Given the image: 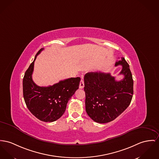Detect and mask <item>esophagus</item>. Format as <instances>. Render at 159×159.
<instances>
[{
  "instance_id": "1",
  "label": "esophagus",
  "mask_w": 159,
  "mask_h": 159,
  "mask_svg": "<svg viewBox=\"0 0 159 159\" xmlns=\"http://www.w3.org/2000/svg\"><path fill=\"white\" fill-rule=\"evenodd\" d=\"M84 87V81H83V80H81L80 81V89H83Z\"/></svg>"
}]
</instances>
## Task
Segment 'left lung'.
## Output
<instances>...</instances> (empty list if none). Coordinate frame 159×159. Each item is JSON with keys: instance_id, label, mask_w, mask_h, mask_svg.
<instances>
[{"instance_id": "1", "label": "left lung", "mask_w": 159, "mask_h": 159, "mask_svg": "<svg viewBox=\"0 0 159 159\" xmlns=\"http://www.w3.org/2000/svg\"><path fill=\"white\" fill-rule=\"evenodd\" d=\"M122 66L120 81L110 73L89 72L84 76L85 111L96 122L104 124L119 116L129 106L133 95V80L124 57L115 66Z\"/></svg>"}]
</instances>
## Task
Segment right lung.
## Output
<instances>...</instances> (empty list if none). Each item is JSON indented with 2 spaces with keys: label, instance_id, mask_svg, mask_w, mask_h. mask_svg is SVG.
<instances>
[{
  "label": "right lung",
  "instance_id": "1",
  "mask_svg": "<svg viewBox=\"0 0 159 159\" xmlns=\"http://www.w3.org/2000/svg\"><path fill=\"white\" fill-rule=\"evenodd\" d=\"M25 72L23 80V93L25 104L34 116L43 122H53L64 113L67 104L79 88L81 78H70L53 85L40 87L33 81L32 74L37 56Z\"/></svg>",
  "mask_w": 159,
  "mask_h": 159
}]
</instances>
